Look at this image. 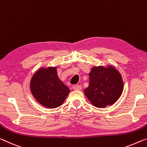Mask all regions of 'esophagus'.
<instances>
[{"label": "esophagus", "mask_w": 147, "mask_h": 147, "mask_svg": "<svg viewBox=\"0 0 147 147\" xmlns=\"http://www.w3.org/2000/svg\"><path fill=\"white\" fill-rule=\"evenodd\" d=\"M73 89L75 90V91H80L81 89V85H74L73 86Z\"/></svg>", "instance_id": "1"}]
</instances>
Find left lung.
<instances>
[{
  "instance_id": "obj_1",
  "label": "left lung",
  "mask_w": 147,
  "mask_h": 147,
  "mask_svg": "<svg viewBox=\"0 0 147 147\" xmlns=\"http://www.w3.org/2000/svg\"><path fill=\"white\" fill-rule=\"evenodd\" d=\"M89 76V85L84 93L92 105L105 108L118 100L123 90V81L114 66L92 67Z\"/></svg>"
}]
</instances>
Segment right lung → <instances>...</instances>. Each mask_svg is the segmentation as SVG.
Instances as JSON below:
<instances>
[{"label": "right lung", "mask_w": 147, "mask_h": 147, "mask_svg": "<svg viewBox=\"0 0 147 147\" xmlns=\"http://www.w3.org/2000/svg\"><path fill=\"white\" fill-rule=\"evenodd\" d=\"M30 90L36 100L49 108L62 105L70 92L58 78L56 67L38 69L31 80Z\"/></svg>", "instance_id": "add662e5"}]
</instances>
